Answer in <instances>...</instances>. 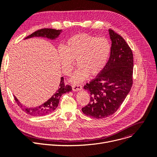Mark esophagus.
I'll list each match as a JSON object with an SVG mask.
<instances>
[{
	"label": "esophagus",
	"mask_w": 157,
	"mask_h": 157,
	"mask_svg": "<svg viewBox=\"0 0 157 157\" xmlns=\"http://www.w3.org/2000/svg\"><path fill=\"white\" fill-rule=\"evenodd\" d=\"M72 90L74 92H78L80 91V90L82 89V86L78 84H74L72 85Z\"/></svg>",
	"instance_id": "esophagus-1"
}]
</instances>
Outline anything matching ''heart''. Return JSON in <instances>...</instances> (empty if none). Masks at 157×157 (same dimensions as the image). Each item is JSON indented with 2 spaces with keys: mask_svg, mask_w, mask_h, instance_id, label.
<instances>
[{
  "mask_svg": "<svg viewBox=\"0 0 157 157\" xmlns=\"http://www.w3.org/2000/svg\"><path fill=\"white\" fill-rule=\"evenodd\" d=\"M111 49V44L106 38L83 33L70 37L64 46L59 48L57 54L65 75H69L77 61L79 68L70 81L79 83L89 75L95 77L102 72L108 61Z\"/></svg>",
  "mask_w": 157,
  "mask_h": 157,
  "instance_id": "1",
  "label": "heart"
}]
</instances>
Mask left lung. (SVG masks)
Returning a JSON list of instances; mask_svg holds the SVG:
<instances>
[{
    "label": "left lung",
    "mask_w": 157,
    "mask_h": 157,
    "mask_svg": "<svg viewBox=\"0 0 157 157\" xmlns=\"http://www.w3.org/2000/svg\"><path fill=\"white\" fill-rule=\"evenodd\" d=\"M111 40L109 59L98 75L84 86L90 100L82 108L86 114L97 119L108 117L116 112L132 86L133 54L125 39L109 29Z\"/></svg>",
    "instance_id": "8db88e82"
}]
</instances>
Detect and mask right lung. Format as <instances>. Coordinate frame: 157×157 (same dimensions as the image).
<instances>
[{"label":"right lung","mask_w":157,"mask_h":157,"mask_svg":"<svg viewBox=\"0 0 157 157\" xmlns=\"http://www.w3.org/2000/svg\"><path fill=\"white\" fill-rule=\"evenodd\" d=\"M62 32V30H55L53 29H42L36 31L29 35L25 39H27L34 37H41L47 38L50 40H55L57 37H59L60 34ZM72 87L69 85H65L63 82V78L62 77L60 79V84L58 87L55 92L52 95L49 99L37 107H27L21 104L18 98L14 95L15 101L17 104L20 107L22 111L26 113L27 114L32 117H41L44 115L49 114L53 113L59 105L60 98L61 96L65 93L71 92Z\"/></svg>","instance_id":"obj_1"}]
</instances>
